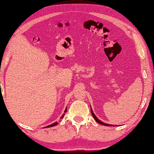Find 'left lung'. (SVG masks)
<instances>
[{
  "label": "left lung",
  "mask_w": 154,
  "mask_h": 154,
  "mask_svg": "<svg viewBox=\"0 0 154 154\" xmlns=\"http://www.w3.org/2000/svg\"><path fill=\"white\" fill-rule=\"evenodd\" d=\"M91 114H92V116H93V118H94V119H95V121L97 122V123H100V124H101V125H106V126H114V125H109V124H107V123H104L103 122H102L100 121V120H99V119H97V117L95 116V114H94V113H93V110H92L91 109Z\"/></svg>",
  "instance_id": "1"
}]
</instances>
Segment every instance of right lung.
<instances>
[{
  "label": "right lung",
  "mask_w": 154,
  "mask_h": 154,
  "mask_svg": "<svg viewBox=\"0 0 154 154\" xmlns=\"http://www.w3.org/2000/svg\"><path fill=\"white\" fill-rule=\"evenodd\" d=\"M66 111H67V108H66V109H65V112H66ZM63 116L61 117V118H63ZM57 124H58V122H55V123H53V124H51V125H48V126H47L46 128H51V127H53V126H55V125H57Z\"/></svg>",
  "instance_id": "obj_1"
}]
</instances>
